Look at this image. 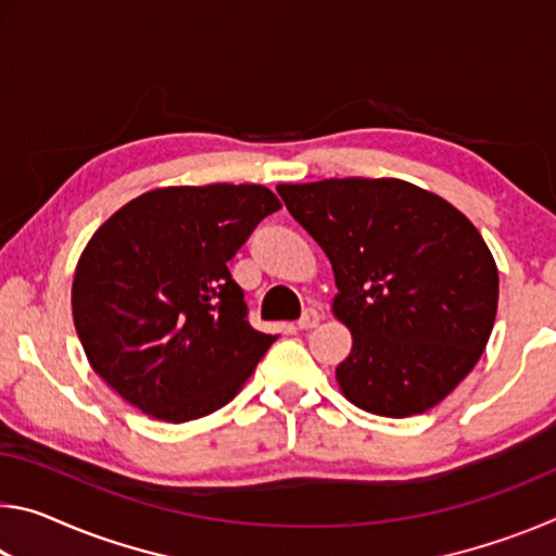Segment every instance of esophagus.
I'll use <instances>...</instances> for the list:
<instances>
[{
  "label": "esophagus",
  "instance_id": "34e87169",
  "mask_svg": "<svg viewBox=\"0 0 556 556\" xmlns=\"http://www.w3.org/2000/svg\"><path fill=\"white\" fill-rule=\"evenodd\" d=\"M318 321H321V314H318L316 308H304V314H301L296 326L304 328V331H308V328H316Z\"/></svg>",
  "mask_w": 556,
  "mask_h": 556
}]
</instances>
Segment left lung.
I'll list each match as a JSON object with an SVG mask.
<instances>
[{
	"instance_id": "left-lung-1",
	"label": "left lung",
	"mask_w": 556,
	"mask_h": 556,
	"mask_svg": "<svg viewBox=\"0 0 556 556\" xmlns=\"http://www.w3.org/2000/svg\"><path fill=\"white\" fill-rule=\"evenodd\" d=\"M287 211L331 260L351 355L336 380L355 407L412 417L476 368L497 312V267L464 213L400 178L281 184Z\"/></svg>"
}]
</instances>
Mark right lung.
Instances as JSON below:
<instances>
[{"label": "right lung", "mask_w": 556, "mask_h": 556, "mask_svg": "<svg viewBox=\"0 0 556 556\" xmlns=\"http://www.w3.org/2000/svg\"><path fill=\"white\" fill-rule=\"evenodd\" d=\"M281 208L255 184L156 188L92 235L73 279L88 361L149 417L191 421L228 404L277 336L255 331L235 257Z\"/></svg>", "instance_id": "1"}]
</instances>
